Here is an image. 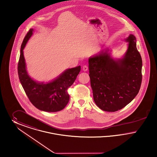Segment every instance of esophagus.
I'll return each mask as SVG.
<instances>
[{
	"label": "esophagus",
	"mask_w": 157,
	"mask_h": 157,
	"mask_svg": "<svg viewBox=\"0 0 157 157\" xmlns=\"http://www.w3.org/2000/svg\"><path fill=\"white\" fill-rule=\"evenodd\" d=\"M87 70H88V66H87L84 65V66L82 67V70L84 71H87Z\"/></svg>",
	"instance_id": "obj_1"
}]
</instances>
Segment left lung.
Masks as SVG:
<instances>
[{"mask_svg": "<svg viewBox=\"0 0 157 157\" xmlns=\"http://www.w3.org/2000/svg\"><path fill=\"white\" fill-rule=\"evenodd\" d=\"M131 34L128 48L122 59L110 57L108 50L89 59L93 99L98 107L116 112L125 107L138 94L142 82V61Z\"/></svg>", "mask_w": 157, "mask_h": 157, "instance_id": "obj_1", "label": "left lung"}]
</instances>
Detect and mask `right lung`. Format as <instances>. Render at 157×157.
Returning <instances> with one entry per match:
<instances>
[{"instance_id":"1","label":"right lung","mask_w":157,"mask_h":157,"mask_svg":"<svg viewBox=\"0 0 157 157\" xmlns=\"http://www.w3.org/2000/svg\"><path fill=\"white\" fill-rule=\"evenodd\" d=\"M33 31V29H29L21 45L17 65L19 78L28 99L35 107L45 112H58L68 104L70 96L67 90L75 82L81 67L67 69L52 82L44 84L35 82L27 73L23 52Z\"/></svg>"}]
</instances>
